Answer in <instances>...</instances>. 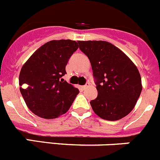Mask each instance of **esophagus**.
Instances as JSON below:
<instances>
[{"label": "esophagus", "instance_id": "1", "mask_svg": "<svg viewBox=\"0 0 160 160\" xmlns=\"http://www.w3.org/2000/svg\"><path fill=\"white\" fill-rule=\"evenodd\" d=\"M89 85H90V83H89V82H87V83H86L85 84H84V85H83V86H82V88H83V89H85V88H87L88 87Z\"/></svg>", "mask_w": 160, "mask_h": 160}]
</instances>
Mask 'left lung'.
<instances>
[{
	"instance_id": "left-lung-1",
	"label": "left lung",
	"mask_w": 160,
	"mask_h": 160,
	"mask_svg": "<svg viewBox=\"0 0 160 160\" xmlns=\"http://www.w3.org/2000/svg\"><path fill=\"white\" fill-rule=\"evenodd\" d=\"M78 43L90 60L98 91L97 97L90 102L95 113L111 121L128 115L142 91L136 66L121 50L107 41Z\"/></svg>"
}]
</instances>
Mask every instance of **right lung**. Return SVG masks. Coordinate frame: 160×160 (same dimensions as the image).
<instances>
[{
	"label": "right lung",
	"mask_w": 160,
	"mask_h": 160,
	"mask_svg": "<svg viewBox=\"0 0 160 160\" xmlns=\"http://www.w3.org/2000/svg\"><path fill=\"white\" fill-rule=\"evenodd\" d=\"M77 42L51 41L37 50L23 65L20 91L28 108L44 119H54L70 108L80 92L62 77Z\"/></svg>",
	"instance_id": "obj_1"
}]
</instances>
